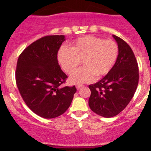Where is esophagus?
<instances>
[{"label": "esophagus", "instance_id": "esophagus-1", "mask_svg": "<svg viewBox=\"0 0 151 151\" xmlns=\"http://www.w3.org/2000/svg\"><path fill=\"white\" fill-rule=\"evenodd\" d=\"M82 84H76V88H77V89H80L81 87H82Z\"/></svg>", "mask_w": 151, "mask_h": 151}]
</instances>
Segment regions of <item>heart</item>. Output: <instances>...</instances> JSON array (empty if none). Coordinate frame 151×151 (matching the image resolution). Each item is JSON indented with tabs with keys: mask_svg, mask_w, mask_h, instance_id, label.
Here are the masks:
<instances>
[{
	"mask_svg": "<svg viewBox=\"0 0 151 151\" xmlns=\"http://www.w3.org/2000/svg\"><path fill=\"white\" fill-rule=\"evenodd\" d=\"M119 55V47L112 40H104L93 36H84L72 42L70 47H62L58 60L64 71L72 74L83 60L84 66L80 68L70 81L73 84L89 82L94 76L100 78L111 70Z\"/></svg>",
	"mask_w": 151,
	"mask_h": 151,
	"instance_id": "1",
	"label": "heart"
}]
</instances>
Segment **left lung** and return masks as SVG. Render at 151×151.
<instances>
[{
  "label": "left lung",
  "instance_id": "obj_1",
  "mask_svg": "<svg viewBox=\"0 0 151 151\" xmlns=\"http://www.w3.org/2000/svg\"><path fill=\"white\" fill-rule=\"evenodd\" d=\"M113 37L119 47L116 62L103 79L89 86L90 109L106 118L115 116L127 106L139 79L138 62L132 49L124 40Z\"/></svg>",
  "mask_w": 151,
  "mask_h": 151
}]
</instances>
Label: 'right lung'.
<instances>
[{
    "label": "right lung",
    "instance_id": "obj_1",
    "mask_svg": "<svg viewBox=\"0 0 151 151\" xmlns=\"http://www.w3.org/2000/svg\"><path fill=\"white\" fill-rule=\"evenodd\" d=\"M65 35H47L35 41L19 56L15 71L18 89L26 105L45 119H53L68 109L75 86L61 87L67 76L58 53Z\"/></svg>",
    "mask_w": 151,
    "mask_h": 151
}]
</instances>
